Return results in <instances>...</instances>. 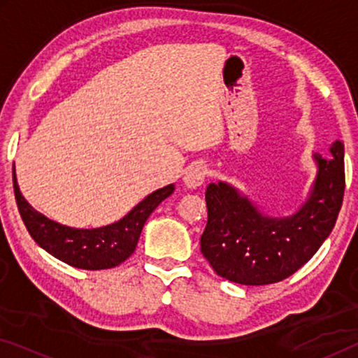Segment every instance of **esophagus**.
I'll return each instance as SVG.
<instances>
[{
    "label": "esophagus",
    "mask_w": 358,
    "mask_h": 358,
    "mask_svg": "<svg viewBox=\"0 0 358 358\" xmlns=\"http://www.w3.org/2000/svg\"><path fill=\"white\" fill-rule=\"evenodd\" d=\"M208 176V168L205 164H194L184 173V184L189 189H197L205 182Z\"/></svg>",
    "instance_id": "34e87169"
}]
</instances>
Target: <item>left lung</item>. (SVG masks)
<instances>
[{
  "label": "left lung",
  "instance_id": "left-lung-1",
  "mask_svg": "<svg viewBox=\"0 0 358 358\" xmlns=\"http://www.w3.org/2000/svg\"><path fill=\"white\" fill-rule=\"evenodd\" d=\"M331 158L313 155L317 173L306 202L290 217L272 218L227 182L208 184V220L200 251L220 277L241 285H268L310 261L334 228L345 189L344 143Z\"/></svg>",
  "mask_w": 358,
  "mask_h": 358
}]
</instances>
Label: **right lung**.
<instances>
[{
  "label": "right lung",
  "mask_w": 358,
  "mask_h": 358,
  "mask_svg": "<svg viewBox=\"0 0 358 358\" xmlns=\"http://www.w3.org/2000/svg\"><path fill=\"white\" fill-rule=\"evenodd\" d=\"M13 185L19 213L34 241L58 261L85 271L112 268L127 261L135 251L146 220L174 192V184L166 185L145 197L119 222L101 228L83 229L65 227L34 210L19 190L14 169Z\"/></svg>",
  "instance_id": "1"
}]
</instances>
